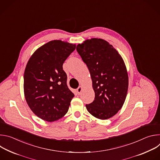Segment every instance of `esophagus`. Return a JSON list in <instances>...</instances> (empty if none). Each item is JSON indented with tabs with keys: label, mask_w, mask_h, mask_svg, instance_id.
Listing matches in <instances>:
<instances>
[{
	"label": "esophagus",
	"mask_w": 160,
	"mask_h": 160,
	"mask_svg": "<svg viewBox=\"0 0 160 160\" xmlns=\"http://www.w3.org/2000/svg\"><path fill=\"white\" fill-rule=\"evenodd\" d=\"M82 88H83V87H82V86H80L77 89V94H81V92H82Z\"/></svg>",
	"instance_id": "1"
}]
</instances>
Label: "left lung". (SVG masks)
<instances>
[{"instance_id":"obj_1","label":"left lung","mask_w":160,"mask_h":160,"mask_svg":"<svg viewBox=\"0 0 160 160\" xmlns=\"http://www.w3.org/2000/svg\"><path fill=\"white\" fill-rule=\"evenodd\" d=\"M77 51L88 68L95 92L94 101L86 104L87 111L98 119L112 117L122 109L128 87L122 57L108 42L98 38L78 43Z\"/></svg>"}]
</instances>
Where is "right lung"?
Wrapping results in <instances>:
<instances>
[{"instance_id": "right-lung-1", "label": "right lung", "mask_w": 160, "mask_h": 160, "mask_svg": "<svg viewBox=\"0 0 160 160\" xmlns=\"http://www.w3.org/2000/svg\"><path fill=\"white\" fill-rule=\"evenodd\" d=\"M76 44L51 40L38 48L30 58L24 73L26 101L38 118L52 122L63 117L75 96L68 87L62 64Z\"/></svg>"}]
</instances>
